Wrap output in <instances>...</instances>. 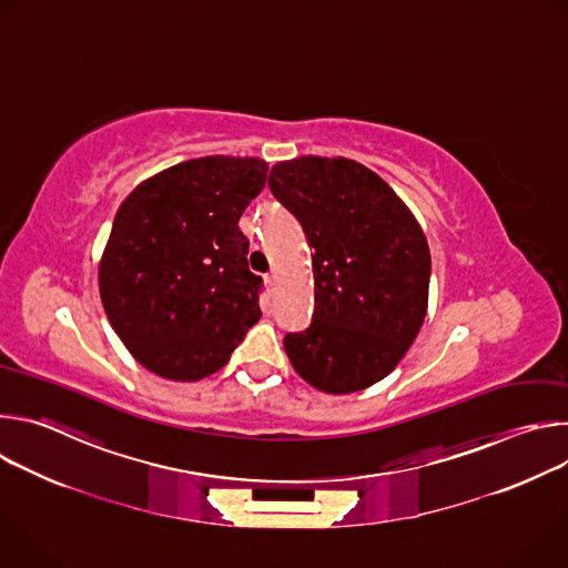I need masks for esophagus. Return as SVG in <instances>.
<instances>
[{
    "label": "esophagus",
    "instance_id": "34e87169",
    "mask_svg": "<svg viewBox=\"0 0 568 568\" xmlns=\"http://www.w3.org/2000/svg\"><path fill=\"white\" fill-rule=\"evenodd\" d=\"M274 283H276V276H274V274H265V285H267V290H272Z\"/></svg>",
    "mask_w": 568,
    "mask_h": 568
}]
</instances>
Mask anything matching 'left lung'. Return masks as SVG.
<instances>
[{
	"mask_svg": "<svg viewBox=\"0 0 568 568\" xmlns=\"http://www.w3.org/2000/svg\"><path fill=\"white\" fill-rule=\"evenodd\" d=\"M274 197L312 245L314 312L285 353L326 393L362 390L386 377L427 314V237L395 191L353 159L298 156L270 173Z\"/></svg>",
	"mask_w": 568,
	"mask_h": 568,
	"instance_id": "obj_1",
	"label": "left lung"
}]
</instances>
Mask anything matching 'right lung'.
I'll use <instances>...</instances> for the list:
<instances>
[{
  "label": "right lung",
  "instance_id": "right-lung-1",
  "mask_svg": "<svg viewBox=\"0 0 568 568\" xmlns=\"http://www.w3.org/2000/svg\"><path fill=\"white\" fill-rule=\"evenodd\" d=\"M267 161L200 156L136 186L112 222L99 270L114 333L148 371L193 382L222 368L261 318L237 220Z\"/></svg>",
  "mask_w": 568,
  "mask_h": 568
}]
</instances>
